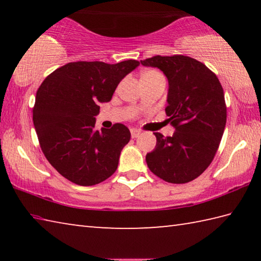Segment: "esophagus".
<instances>
[{"label":"esophagus","mask_w":261,"mask_h":261,"mask_svg":"<svg viewBox=\"0 0 261 261\" xmlns=\"http://www.w3.org/2000/svg\"><path fill=\"white\" fill-rule=\"evenodd\" d=\"M139 135H140L139 130L131 129V137H132V138H137V137H139Z\"/></svg>","instance_id":"34e87169"}]
</instances>
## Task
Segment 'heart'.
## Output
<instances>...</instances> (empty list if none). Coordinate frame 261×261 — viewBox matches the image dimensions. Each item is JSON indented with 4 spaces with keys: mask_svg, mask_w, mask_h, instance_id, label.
Segmentation results:
<instances>
[{
    "mask_svg": "<svg viewBox=\"0 0 261 261\" xmlns=\"http://www.w3.org/2000/svg\"><path fill=\"white\" fill-rule=\"evenodd\" d=\"M156 74H161V73L155 71V70H148V71L145 72L143 76H156Z\"/></svg>",
    "mask_w": 261,
    "mask_h": 261,
    "instance_id": "obj_1",
    "label": "heart"
}]
</instances>
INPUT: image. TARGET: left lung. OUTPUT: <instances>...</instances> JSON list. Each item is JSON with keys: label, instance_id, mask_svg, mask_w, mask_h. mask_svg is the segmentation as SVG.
<instances>
[{"label": "left lung", "instance_id": "obj_1", "mask_svg": "<svg viewBox=\"0 0 261 261\" xmlns=\"http://www.w3.org/2000/svg\"><path fill=\"white\" fill-rule=\"evenodd\" d=\"M168 79L166 114L171 137L154 132L155 148L146 154L149 170L168 183L183 184L200 176L218 151L227 122L223 88L201 62L189 56H153L140 61Z\"/></svg>", "mask_w": 261, "mask_h": 261}]
</instances>
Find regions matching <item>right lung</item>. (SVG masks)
<instances>
[{
    "label": "right lung",
    "instance_id": "add662e5",
    "mask_svg": "<svg viewBox=\"0 0 261 261\" xmlns=\"http://www.w3.org/2000/svg\"><path fill=\"white\" fill-rule=\"evenodd\" d=\"M138 65L136 60L71 62L39 87L33 108L39 143L50 165L70 182L91 187L116 171L131 134L121 123L95 130V116L99 105L109 102L120 82Z\"/></svg>",
    "mask_w": 261,
    "mask_h": 261
}]
</instances>
